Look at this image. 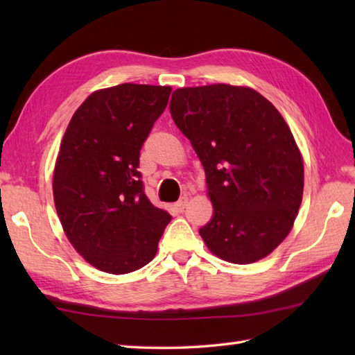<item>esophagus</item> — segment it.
Listing matches in <instances>:
<instances>
[{
  "label": "esophagus",
  "mask_w": 355,
  "mask_h": 355,
  "mask_svg": "<svg viewBox=\"0 0 355 355\" xmlns=\"http://www.w3.org/2000/svg\"><path fill=\"white\" fill-rule=\"evenodd\" d=\"M187 201H189V200H187V197L180 198V201H177L175 205H173V207H175V209L178 210V212H183V210H184L186 206H187Z\"/></svg>",
  "instance_id": "1"
}]
</instances>
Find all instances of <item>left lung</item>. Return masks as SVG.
<instances>
[{"label": "left lung", "mask_w": 355, "mask_h": 355, "mask_svg": "<svg viewBox=\"0 0 355 355\" xmlns=\"http://www.w3.org/2000/svg\"><path fill=\"white\" fill-rule=\"evenodd\" d=\"M171 116L206 172L214 215L200 235L218 258L252 263L288 236L304 195V160L290 126L250 87L178 88Z\"/></svg>", "instance_id": "1"}]
</instances>
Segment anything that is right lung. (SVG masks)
<instances>
[{
	"label": "right lung",
	"instance_id": "1",
	"mask_svg": "<svg viewBox=\"0 0 355 355\" xmlns=\"http://www.w3.org/2000/svg\"><path fill=\"white\" fill-rule=\"evenodd\" d=\"M172 88L120 84L74 112L53 172V198L69 238L97 270L126 275L154 259L171 215L143 192L139 157Z\"/></svg>",
	"mask_w": 355,
	"mask_h": 355
}]
</instances>
